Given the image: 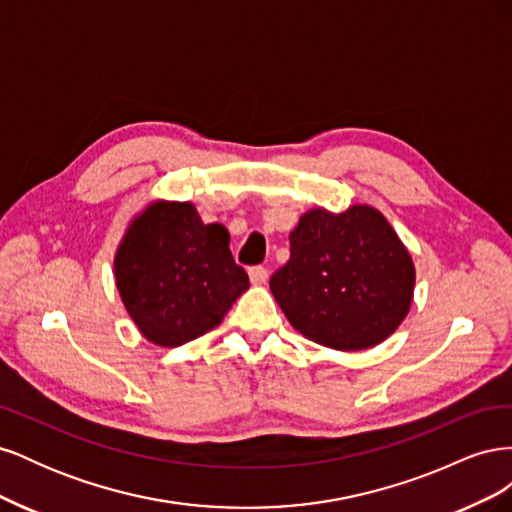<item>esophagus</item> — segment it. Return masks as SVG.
<instances>
[{"instance_id":"obj_1","label":"esophagus","mask_w":512,"mask_h":512,"mask_svg":"<svg viewBox=\"0 0 512 512\" xmlns=\"http://www.w3.org/2000/svg\"><path fill=\"white\" fill-rule=\"evenodd\" d=\"M250 282L254 286H265L269 282V271L265 267H252L250 269Z\"/></svg>"}]
</instances>
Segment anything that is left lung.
I'll return each mask as SVG.
<instances>
[{
	"instance_id": "left-lung-1",
	"label": "left lung",
	"mask_w": 512,
	"mask_h": 512,
	"mask_svg": "<svg viewBox=\"0 0 512 512\" xmlns=\"http://www.w3.org/2000/svg\"><path fill=\"white\" fill-rule=\"evenodd\" d=\"M416 269L404 241L371 205L314 207L290 232V260L271 277L288 322L342 352L382 344L406 320Z\"/></svg>"
}]
</instances>
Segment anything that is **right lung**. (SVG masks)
Segmentation results:
<instances>
[{"label":"right lung","instance_id":"right-lung-1","mask_svg":"<svg viewBox=\"0 0 512 512\" xmlns=\"http://www.w3.org/2000/svg\"><path fill=\"white\" fill-rule=\"evenodd\" d=\"M115 284L149 344L177 348L209 333L250 288L222 224H205L188 200L156 198L134 213L117 245Z\"/></svg>","mask_w":512,"mask_h":512}]
</instances>
